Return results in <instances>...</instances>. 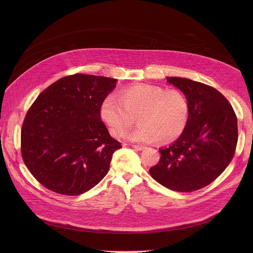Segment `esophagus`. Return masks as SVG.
<instances>
[{"label":"esophagus","mask_w":253,"mask_h":253,"mask_svg":"<svg viewBox=\"0 0 253 253\" xmlns=\"http://www.w3.org/2000/svg\"><path fill=\"white\" fill-rule=\"evenodd\" d=\"M132 147L135 148L136 150H139V151L145 149V146H143V145H132Z\"/></svg>","instance_id":"1"}]
</instances>
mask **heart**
<instances>
[{"label":"heart","instance_id":"1","mask_svg":"<svg viewBox=\"0 0 253 253\" xmlns=\"http://www.w3.org/2000/svg\"><path fill=\"white\" fill-rule=\"evenodd\" d=\"M120 98L108 96L101 105V117L117 137L124 136L138 119L139 127L127 134L131 141L163 143L176 140L186 127L189 106L182 92L138 84L121 91Z\"/></svg>","mask_w":253,"mask_h":253}]
</instances>
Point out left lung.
<instances>
[{
    "instance_id": "obj_1",
    "label": "left lung",
    "mask_w": 253,
    "mask_h": 253,
    "mask_svg": "<svg viewBox=\"0 0 253 253\" xmlns=\"http://www.w3.org/2000/svg\"><path fill=\"white\" fill-rule=\"evenodd\" d=\"M167 82L186 96V127L172 145L159 149V162L150 175L164 187L191 192L217 178L232 160L238 139L237 117L228 100L215 88L186 78Z\"/></svg>"
}]
</instances>
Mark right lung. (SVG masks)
I'll return each instance as SVG.
<instances>
[{
	"label": "right lung",
	"mask_w": 253,
	"mask_h": 253,
	"mask_svg": "<svg viewBox=\"0 0 253 253\" xmlns=\"http://www.w3.org/2000/svg\"><path fill=\"white\" fill-rule=\"evenodd\" d=\"M116 79L69 75L46 88L31 105L21 130V154L47 189L80 195L108 173L122 148L101 120V105Z\"/></svg>",
	"instance_id": "right-lung-1"
}]
</instances>
